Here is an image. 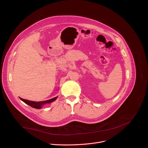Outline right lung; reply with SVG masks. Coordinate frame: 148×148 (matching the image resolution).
<instances>
[{
  "mask_svg": "<svg viewBox=\"0 0 148 148\" xmlns=\"http://www.w3.org/2000/svg\"><path fill=\"white\" fill-rule=\"evenodd\" d=\"M20 98V99L23 101L24 103H25L26 104L29 105L30 106L34 108H36V109H40V108H42V105H44V104H46V103H51L53 101H55L57 97H53L52 98V99H51L49 100H47V101H40V102H34V101H28V100H25V99H22V98L19 97Z\"/></svg>",
  "mask_w": 148,
  "mask_h": 148,
  "instance_id": "1",
  "label": "right lung"
}]
</instances>
